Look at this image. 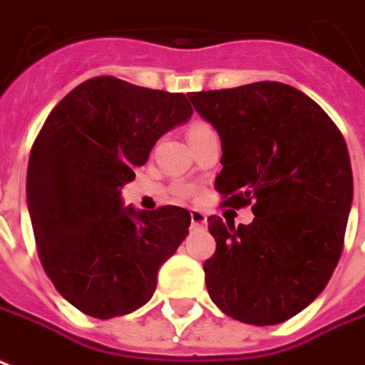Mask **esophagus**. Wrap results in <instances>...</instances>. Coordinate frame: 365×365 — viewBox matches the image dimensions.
<instances>
[{
  "label": "esophagus",
  "mask_w": 365,
  "mask_h": 365,
  "mask_svg": "<svg viewBox=\"0 0 365 365\" xmlns=\"http://www.w3.org/2000/svg\"><path fill=\"white\" fill-rule=\"evenodd\" d=\"M191 226L205 227L207 226V216H205L201 210H191Z\"/></svg>",
  "instance_id": "esophagus-1"
}]
</instances>
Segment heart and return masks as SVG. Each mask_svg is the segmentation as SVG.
I'll list each match as a JSON object with an SVG mask.
<instances>
[{"label":"heart","instance_id":"1","mask_svg":"<svg viewBox=\"0 0 365 365\" xmlns=\"http://www.w3.org/2000/svg\"><path fill=\"white\" fill-rule=\"evenodd\" d=\"M207 130H210L207 124H201V122H197V124H193V126L189 128V138H193V135H197V133L207 132Z\"/></svg>","mask_w":365,"mask_h":365}]
</instances>
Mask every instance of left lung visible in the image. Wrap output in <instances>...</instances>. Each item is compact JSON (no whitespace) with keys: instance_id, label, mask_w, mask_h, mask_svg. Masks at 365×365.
Segmentation results:
<instances>
[{"instance_id":"8db88e82","label":"left lung","mask_w":365,"mask_h":365,"mask_svg":"<svg viewBox=\"0 0 365 365\" xmlns=\"http://www.w3.org/2000/svg\"><path fill=\"white\" fill-rule=\"evenodd\" d=\"M218 132L226 207L252 205L249 226L208 218L216 252L205 283L216 306L250 325H275L325 289L343 252L352 168L343 133L293 86L255 82L187 93Z\"/></svg>"}]
</instances>
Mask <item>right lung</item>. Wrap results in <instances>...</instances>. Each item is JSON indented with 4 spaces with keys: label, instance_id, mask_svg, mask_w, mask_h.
<instances>
[{
    "label": "right lung",
    "instance_id": "add662e5",
    "mask_svg": "<svg viewBox=\"0 0 365 365\" xmlns=\"http://www.w3.org/2000/svg\"><path fill=\"white\" fill-rule=\"evenodd\" d=\"M191 115L183 93L97 76L47 116L28 160V212L47 277L80 312L108 319L141 308L187 237L185 208L124 207L122 187Z\"/></svg>",
    "mask_w": 365,
    "mask_h": 365
}]
</instances>
